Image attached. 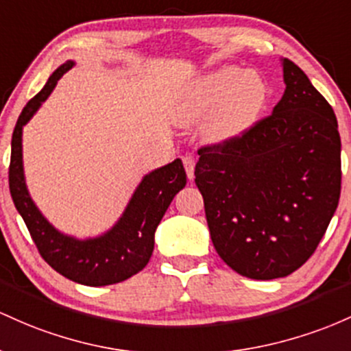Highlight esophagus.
<instances>
[{
    "label": "esophagus",
    "instance_id": "obj_1",
    "mask_svg": "<svg viewBox=\"0 0 351 351\" xmlns=\"http://www.w3.org/2000/svg\"><path fill=\"white\" fill-rule=\"evenodd\" d=\"M182 162H184V167H186V172H187V177H189V180H192L194 179V171H195V160H194V157L192 156H186L182 159Z\"/></svg>",
    "mask_w": 351,
    "mask_h": 351
}]
</instances>
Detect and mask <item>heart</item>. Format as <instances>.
<instances>
[{
    "mask_svg": "<svg viewBox=\"0 0 351 351\" xmlns=\"http://www.w3.org/2000/svg\"><path fill=\"white\" fill-rule=\"evenodd\" d=\"M269 101L267 82L257 71L223 64L194 80L176 102L177 123L206 119L212 143H230L245 136L261 119Z\"/></svg>",
    "mask_w": 351,
    "mask_h": 351,
    "instance_id": "obj_1",
    "label": "heart"
}]
</instances>
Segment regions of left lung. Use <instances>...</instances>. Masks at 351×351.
Here are the masks:
<instances>
[{"instance_id": "8db88e82", "label": "left lung", "mask_w": 351, "mask_h": 351, "mask_svg": "<svg viewBox=\"0 0 351 351\" xmlns=\"http://www.w3.org/2000/svg\"><path fill=\"white\" fill-rule=\"evenodd\" d=\"M285 93L240 139L199 149L195 184L223 262L243 277H287L310 258L337 210L341 141L332 106L290 59Z\"/></svg>"}]
</instances>
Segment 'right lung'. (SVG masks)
Segmentation results:
<instances>
[{"label": "right lung", "mask_w": 351, "mask_h": 351, "mask_svg": "<svg viewBox=\"0 0 351 351\" xmlns=\"http://www.w3.org/2000/svg\"><path fill=\"white\" fill-rule=\"evenodd\" d=\"M74 66L66 61L49 76L36 96L19 114L11 139L10 192L25 220L39 254L69 280L89 287H104L128 280L147 265L154 250V234L177 192L186 187L182 160L176 159L143 177L123 215L102 235L76 239L59 232L39 212L26 187L23 167V128L49 97L62 74Z\"/></svg>", "instance_id": "1"}]
</instances>
